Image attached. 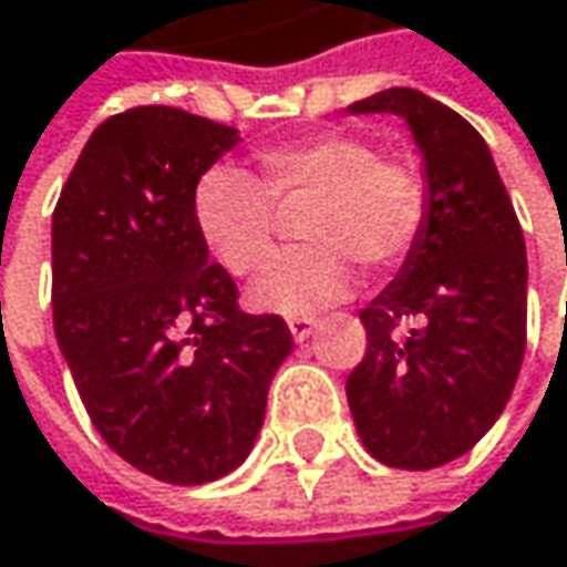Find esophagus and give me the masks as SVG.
Listing matches in <instances>:
<instances>
[{"mask_svg":"<svg viewBox=\"0 0 567 567\" xmlns=\"http://www.w3.org/2000/svg\"><path fill=\"white\" fill-rule=\"evenodd\" d=\"M315 328H318V321H315V318H305V315L288 321V331H291V338H295V341H308Z\"/></svg>","mask_w":567,"mask_h":567,"instance_id":"1","label":"esophagus"}]
</instances>
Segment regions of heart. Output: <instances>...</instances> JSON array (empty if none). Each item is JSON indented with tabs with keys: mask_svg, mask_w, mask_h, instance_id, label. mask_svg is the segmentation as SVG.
Masks as SVG:
<instances>
[{
	"mask_svg": "<svg viewBox=\"0 0 567 567\" xmlns=\"http://www.w3.org/2000/svg\"><path fill=\"white\" fill-rule=\"evenodd\" d=\"M311 203L301 236L315 246L282 259L252 285L249 301L272 315H315L341 301L354 262L388 272L423 226V183L400 161L378 157L354 134H321L256 154V176L213 167L193 189V216L216 262L252 276L276 256L279 210Z\"/></svg>",
	"mask_w": 567,
	"mask_h": 567,
	"instance_id": "1",
	"label": "heart"
}]
</instances>
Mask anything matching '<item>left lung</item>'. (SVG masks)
<instances>
[{
	"mask_svg": "<svg viewBox=\"0 0 567 567\" xmlns=\"http://www.w3.org/2000/svg\"><path fill=\"white\" fill-rule=\"evenodd\" d=\"M348 114H396L423 161V226L364 311L368 354L348 378L364 450L396 470L470 453L509 403L525 354V239L480 131L446 104L388 87ZM411 321L406 336L395 334Z\"/></svg>",
	"mask_w": 567,
	"mask_h": 567,
	"instance_id": "obj_1",
	"label": "left lung"
}]
</instances>
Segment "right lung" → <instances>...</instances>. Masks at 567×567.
Listing matches in <instances>:
<instances>
[{
    "label": "right lung",
    "mask_w": 567,
    "mask_h": 567,
    "mask_svg": "<svg viewBox=\"0 0 567 567\" xmlns=\"http://www.w3.org/2000/svg\"><path fill=\"white\" fill-rule=\"evenodd\" d=\"M239 131L131 107L84 144L52 216L55 338L104 443L173 486L229 476L252 453L276 371L279 315H246L196 229L199 176Z\"/></svg>",
    "instance_id": "obj_1"
}]
</instances>
